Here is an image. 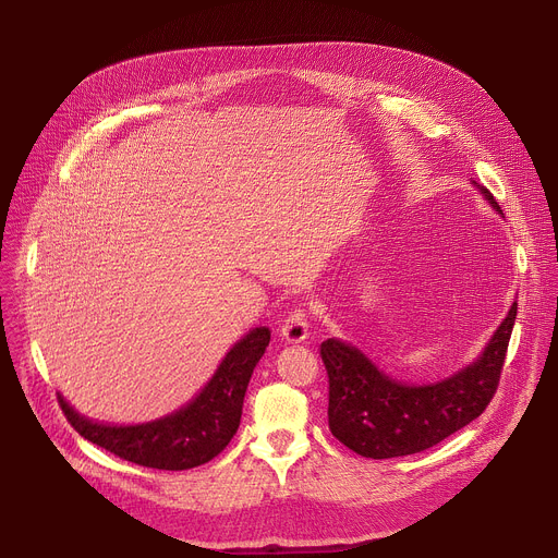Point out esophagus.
Masks as SVG:
<instances>
[{"instance_id": "obj_1", "label": "esophagus", "mask_w": 558, "mask_h": 558, "mask_svg": "<svg viewBox=\"0 0 558 558\" xmlns=\"http://www.w3.org/2000/svg\"><path fill=\"white\" fill-rule=\"evenodd\" d=\"M280 336L289 342V344H298V342H304L306 336H308V315L304 308H293L287 320L282 323V329H280Z\"/></svg>"}]
</instances>
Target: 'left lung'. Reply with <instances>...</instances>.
Segmentation results:
<instances>
[{
	"label": "left lung",
	"instance_id": "left-lung-1",
	"mask_svg": "<svg viewBox=\"0 0 558 558\" xmlns=\"http://www.w3.org/2000/svg\"><path fill=\"white\" fill-rule=\"evenodd\" d=\"M480 187V185H476ZM501 214L495 196L480 187ZM517 302L480 360L437 384H404L381 373L360 349L329 338L320 355L329 375V428L362 457L415 454L480 417L497 392Z\"/></svg>",
	"mask_w": 558,
	"mask_h": 558
}]
</instances>
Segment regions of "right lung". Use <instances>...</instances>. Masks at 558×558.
I'll list each match as a JSON object with an SVG mask.
<instances>
[{"label": "right lung", "instance_id": "1", "mask_svg": "<svg viewBox=\"0 0 558 558\" xmlns=\"http://www.w3.org/2000/svg\"><path fill=\"white\" fill-rule=\"evenodd\" d=\"M271 331L258 327L225 355L207 386L181 411L136 426H108L78 415L59 395L70 426L112 454L158 470H190L211 461L241 426L252 373L269 347Z\"/></svg>", "mask_w": 558, "mask_h": 558}]
</instances>
